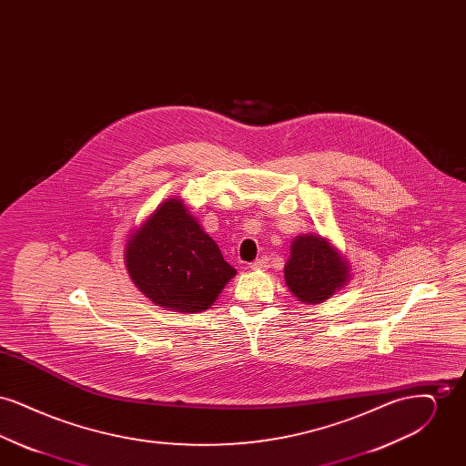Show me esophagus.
I'll return each instance as SVG.
<instances>
[{
  "instance_id": "esophagus-1",
  "label": "esophagus",
  "mask_w": 466,
  "mask_h": 466,
  "mask_svg": "<svg viewBox=\"0 0 466 466\" xmlns=\"http://www.w3.org/2000/svg\"><path fill=\"white\" fill-rule=\"evenodd\" d=\"M267 267H268V258H267V257H260L258 260H255V262L251 264L253 270H262V268H267Z\"/></svg>"
}]
</instances>
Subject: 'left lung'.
Instances as JSON below:
<instances>
[{"mask_svg":"<svg viewBox=\"0 0 466 466\" xmlns=\"http://www.w3.org/2000/svg\"><path fill=\"white\" fill-rule=\"evenodd\" d=\"M289 291L304 304H321L350 281V264L321 236L306 234L291 243L285 266Z\"/></svg>","mask_w":466,"mask_h":466,"instance_id":"obj_1","label":"left lung"}]
</instances>
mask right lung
Instances as JSON below:
<instances>
[{
    "label": "right lung",
    "mask_w": 466,
    "mask_h": 466,
    "mask_svg": "<svg viewBox=\"0 0 466 466\" xmlns=\"http://www.w3.org/2000/svg\"><path fill=\"white\" fill-rule=\"evenodd\" d=\"M126 267L145 297L177 312L209 309L238 272L181 199L164 200L134 230Z\"/></svg>",
    "instance_id": "add662e5"
}]
</instances>
